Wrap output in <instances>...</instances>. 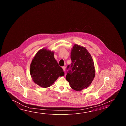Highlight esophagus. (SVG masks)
Returning <instances> with one entry per match:
<instances>
[{
  "label": "esophagus",
  "mask_w": 126,
  "mask_h": 126,
  "mask_svg": "<svg viewBox=\"0 0 126 126\" xmlns=\"http://www.w3.org/2000/svg\"><path fill=\"white\" fill-rule=\"evenodd\" d=\"M62 68H63V71H65V67H64V66H63V67H62Z\"/></svg>",
  "instance_id": "obj_1"
}]
</instances>
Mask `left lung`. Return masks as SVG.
<instances>
[{
    "instance_id": "obj_1",
    "label": "left lung",
    "mask_w": 126,
    "mask_h": 126,
    "mask_svg": "<svg viewBox=\"0 0 126 126\" xmlns=\"http://www.w3.org/2000/svg\"><path fill=\"white\" fill-rule=\"evenodd\" d=\"M72 63L67 67L66 79L72 88L80 91L91 84L95 76L91 55L85 47L74 45L71 53Z\"/></svg>"
}]
</instances>
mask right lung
Here are the masks:
<instances>
[{"label":"right lung","mask_w":126,"mask_h":126,"mask_svg":"<svg viewBox=\"0 0 126 126\" xmlns=\"http://www.w3.org/2000/svg\"><path fill=\"white\" fill-rule=\"evenodd\" d=\"M54 56V52L42 48L36 54L30 65L32 80L43 88L49 87L59 76L64 75L63 70Z\"/></svg>","instance_id":"obj_1"}]
</instances>
